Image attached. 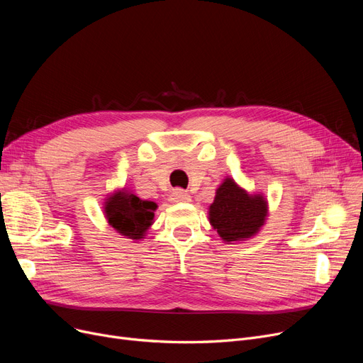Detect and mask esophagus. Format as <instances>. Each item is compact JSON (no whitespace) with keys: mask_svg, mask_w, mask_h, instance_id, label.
Wrapping results in <instances>:
<instances>
[{"mask_svg":"<svg viewBox=\"0 0 363 363\" xmlns=\"http://www.w3.org/2000/svg\"><path fill=\"white\" fill-rule=\"evenodd\" d=\"M170 201H174V203H188V201H191V196H189L185 191H182V189H174V191L170 193Z\"/></svg>","mask_w":363,"mask_h":363,"instance_id":"1","label":"esophagus"}]
</instances>
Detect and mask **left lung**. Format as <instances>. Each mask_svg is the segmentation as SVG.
<instances>
[{
	"mask_svg": "<svg viewBox=\"0 0 363 363\" xmlns=\"http://www.w3.org/2000/svg\"><path fill=\"white\" fill-rule=\"evenodd\" d=\"M268 218V200L262 194H249L233 178H225L208 207V220L226 242L255 237Z\"/></svg>",
	"mask_w": 363,
	"mask_h": 363,
	"instance_id": "obj_1",
	"label": "left lung"
}]
</instances>
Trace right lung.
Returning <instances> with one entry per match:
<instances>
[{
	"instance_id": "right-lung-1",
	"label": "right lung",
	"mask_w": 363,
	"mask_h": 363,
	"mask_svg": "<svg viewBox=\"0 0 363 363\" xmlns=\"http://www.w3.org/2000/svg\"><path fill=\"white\" fill-rule=\"evenodd\" d=\"M104 216L118 234L133 241L143 240L152 225L157 204L141 200L126 188L111 193L104 201Z\"/></svg>"
}]
</instances>
